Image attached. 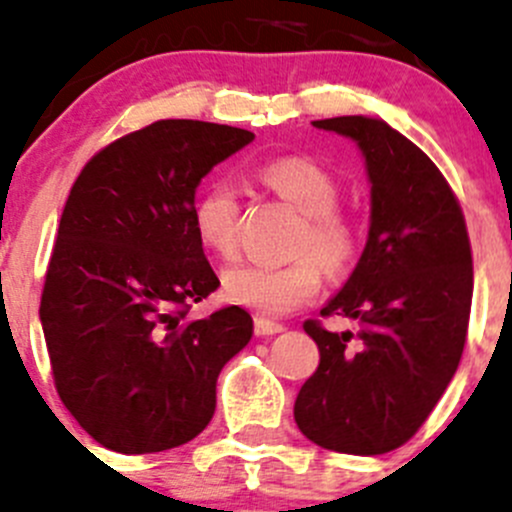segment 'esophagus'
<instances>
[{
	"label": "esophagus",
	"mask_w": 512,
	"mask_h": 512,
	"mask_svg": "<svg viewBox=\"0 0 512 512\" xmlns=\"http://www.w3.org/2000/svg\"><path fill=\"white\" fill-rule=\"evenodd\" d=\"M285 327L280 325V322H272L267 320V317H255V335L260 337H270V335H277V332H282Z\"/></svg>",
	"instance_id": "esophagus-1"
}]
</instances>
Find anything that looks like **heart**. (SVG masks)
Here are the masks:
<instances>
[{
    "instance_id": "1",
    "label": "heart",
    "mask_w": 512,
    "mask_h": 512,
    "mask_svg": "<svg viewBox=\"0 0 512 512\" xmlns=\"http://www.w3.org/2000/svg\"><path fill=\"white\" fill-rule=\"evenodd\" d=\"M257 180L277 200L302 215L285 265H232L222 272V292L257 315L277 317L315 300L322 267L340 275L355 262L360 232L340 210V185L330 170L307 157H277L257 170ZM192 227L202 245L220 257L235 255L242 227V202L230 182H212L192 205Z\"/></svg>"
}]
</instances>
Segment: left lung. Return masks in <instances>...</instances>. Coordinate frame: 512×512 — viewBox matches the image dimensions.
<instances>
[{"label":"left lung","mask_w":512,"mask_h":512,"mask_svg":"<svg viewBox=\"0 0 512 512\" xmlns=\"http://www.w3.org/2000/svg\"><path fill=\"white\" fill-rule=\"evenodd\" d=\"M357 142L370 177V232L350 280L320 310L355 330L305 320L320 365L295 423L320 448L382 455L408 443L458 370L473 302V252L443 172L382 119L312 122Z\"/></svg>","instance_id":"obj_1"}]
</instances>
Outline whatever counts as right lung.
Segmentation results:
<instances>
[{
	"mask_svg": "<svg viewBox=\"0 0 512 512\" xmlns=\"http://www.w3.org/2000/svg\"><path fill=\"white\" fill-rule=\"evenodd\" d=\"M252 140L160 119L99 150L72 185L39 320L64 408L114 453L197 438L215 415L217 375L250 342L242 307L202 320L187 310L220 287L192 227L197 185Z\"/></svg>",
	"mask_w": 512,
	"mask_h": 512,
	"instance_id": "1",
	"label": "right lung"
}]
</instances>
